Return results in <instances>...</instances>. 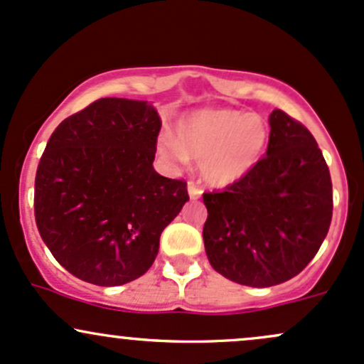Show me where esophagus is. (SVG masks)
I'll return each instance as SVG.
<instances>
[{
  "label": "esophagus",
  "instance_id": "34e87169",
  "mask_svg": "<svg viewBox=\"0 0 364 364\" xmlns=\"http://www.w3.org/2000/svg\"><path fill=\"white\" fill-rule=\"evenodd\" d=\"M187 189H189L191 199H198L203 194V189L194 181H191L189 183H187Z\"/></svg>",
  "mask_w": 364,
  "mask_h": 364
}]
</instances>
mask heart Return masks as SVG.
<instances>
[{"label": "heart", "instance_id": "b5f03b06", "mask_svg": "<svg viewBox=\"0 0 364 364\" xmlns=\"http://www.w3.org/2000/svg\"><path fill=\"white\" fill-rule=\"evenodd\" d=\"M267 127L257 114L228 109H203L178 121L177 139L163 134L159 154L183 161L199 159L201 173L213 186H229L243 178L267 144Z\"/></svg>", "mask_w": 364, "mask_h": 364}]
</instances>
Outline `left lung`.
Segmentation results:
<instances>
[{
	"mask_svg": "<svg viewBox=\"0 0 364 364\" xmlns=\"http://www.w3.org/2000/svg\"><path fill=\"white\" fill-rule=\"evenodd\" d=\"M265 156L224 191L203 194L206 255L234 283L267 288L314 259L333 213L331 177L311 132L281 109L269 118Z\"/></svg>",
	"mask_w": 364,
	"mask_h": 364,
	"instance_id": "1",
	"label": "left lung"
}]
</instances>
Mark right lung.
I'll list each match as a JSON object with an SVG mask.
<instances>
[{"label": "right lung", "instance_id": "add662e5", "mask_svg": "<svg viewBox=\"0 0 364 364\" xmlns=\"http://www.w3.org/2000/svg\"><path fill=\"white\" fill-rule=\"evenodd\" d=\"M161 119L144 100L99 99L55 128L34 181L41 240L73 276L119 287L149 271L187 182L152 168Z\"/></svg>", "mask_w": 364, "mask_h": 364}]
</instances>
